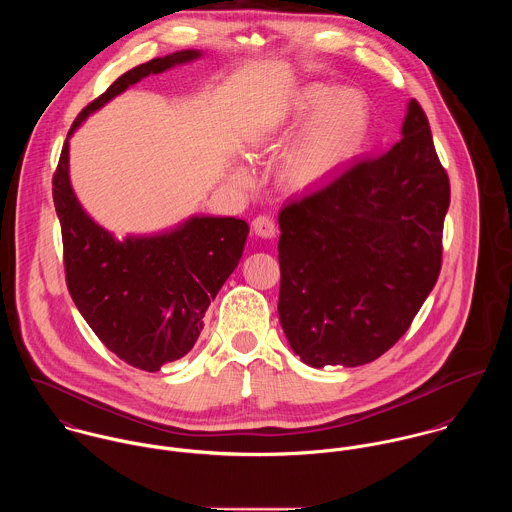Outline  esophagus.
Instances as JSON below:
<instances>
[{"label":"esophagus","mask_w":512,"mask_h":512,"mask_svg":"<svg viewBox=\"0 0 512 512\" xmlns=\"http://www.w3.org/2000/svg\"><path fill=\"white\" fill-rule=\"evenodd\" d=\"M252 228L258 236L262 238H274L276 236V222L270 219V217H256L252 220Z\"/></svg>","instance_id":"esophagus-1"}]
</instances>
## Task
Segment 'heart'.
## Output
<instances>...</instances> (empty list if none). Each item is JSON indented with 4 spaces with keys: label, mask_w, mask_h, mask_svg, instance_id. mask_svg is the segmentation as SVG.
<instances>
[{
    "label": "heart",
    "mask_w": 512,
    "mask_h": 512,
    "mask_svg": "<svg viewBox=\"0 0 512 512\" xmlns=\"http://www.w3.org/2000/svg\"><path fill=\"white\" fill-rule=\"evenodd\" d=\"M301 122L280 161V179L292 189H309L341 169L365 142L370 108L365 96L353 88L309 82L299 86L250 136L252 153L278 142ZM230 179L248 185L250 175L244 167H234Z\"/></svg>",
    "instance_id": "b5f03b06"
}]
</instances>
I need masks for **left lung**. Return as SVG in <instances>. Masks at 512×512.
<instances>
[{
  "instance_id": "8db88e82",
  "label": "left lung",
  "mask_w": 512,
  "mask_h": 512,
  "mask_svg": "<svg viewBox=\"0 0 512 512\" xmlns=\"http://www.w3.org/2000/svg\"><path fill=\"white\" fill-rule=\"evenodd\" d=\"M447 207L428 118L410 100L386 153L282 209L278 313L305 365H366L408 331L438 282Z\"/></svg>"
}]
</instances>
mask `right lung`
<instances>
[{"instance_id":"right-lung-1","label":"right lung","mask_w":512,"mask_h":512,"mask_svg":"<svg viewBox=\"0 0 512 512\" xmlns=\"http://www.w3.org/2000/svg\"><path fill=\"white\" fill-rule=\"evenodd\" d=\"M201 57L197 49L175 51L116 78L74 120L53 177L74 305L118 359L146 372L193 349L205 311L242 258L250 228L234 217L191 215L159 232L118 238L80 205L71 183L69 142L90 114L132 84Z\"/></svg>"}]
</instances>
